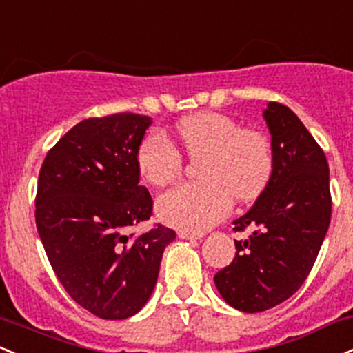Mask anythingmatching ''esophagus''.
<instances>
[{
	"mask_svg": "<svg viewBox=\"0 0 353 353\" xmlns=\"http://www.w3.org/2000/svg\"><path fill=\"white\" fill-rule=\"evenodd\" d=\"M177 234H179V238H183V239H199L201 238V234L192 233V231H188V230H179L177 231Z\"/></svg>",
	"mask_w": 353,
	"mask_h": 353,
	"instance_id": "34e87169",
	"label": "esophagus"
}]
</instances>
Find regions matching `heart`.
I'll return each mask as SVG.
<instances>
[{
    "instance_id": "obj_1",
    "label": "heart",
    "mask_w": 353,
    "mask_h": 353,
    "mask_svg": "<svg viewBox=\"0 0 353 353\" xmlns=\"http://www.w3.org/2000/svg\"><path fill=\"white\" fill-rule=\"evenodd\" d=\"M176 139L197 162L203 181L176 185L157 199V214L168 224L188 231L212 226L228 214L231 199L250 201L268 183L273 147L263 130L241 127L218 112L189 115L176 125ZM142 179L164 188L177 179L184 161L176 145L159 130L145 135L135 154Z\"/></svg>"
}]
</instances>
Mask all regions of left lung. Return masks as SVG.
I'll list each match as a JSON object with an SVG mask.
<instances>
[{"mask_svg":"<svg viewBox=\"0 0 353 353\" xmlns=\"http://www.w3.org/2000/svg\"><path fill=\"white\" fill-rule=\"evenodd\" d=\"M271 134L273 170L253 208L234 219L236 254L214 283L236 310L265 312L288 300L313 268L332 216L323 149L283 103L263 112Z\"/></svg>","mask_w":353,"mask_h":353,"instance_id":"1","label":"left lung"}]
</instances>
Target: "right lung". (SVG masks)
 Returning <instances> with one entry per match:
<instances>
[{
    "label": "right lung",
    "mask_w": 353,
    "mask_h": 353,
    "mask_svg": "<svg viewBox=\"0 0 353 353\" xmlns=\"http://www.w3.org/2000/svg\"><path fill=\"white\" fill-rule=\"evenodd\" d=\"M149 125L130 112L85 119L48 150L38 176L34 219L50 265L68 295L103 320L144 307L176 238L162 224L129 234L152 216L135 161Z\"/></svg>",
    "instance_id": "right-lung-1"
}]
</instances>
